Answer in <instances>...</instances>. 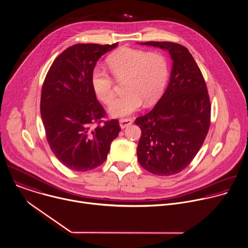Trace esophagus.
I'll list each match as a JSON object with an SVG mask.
<instances>
[{
	"label": "esophagus",
	"mask_w": 248,
	"mask_h": 248,
	"mask_svg": "<svg viewBox=\"0 0 248 248\" xmlns=\"http://www.w3.org/2000/svg\"><path fill=\"white\" fill-rule=\"evenodd\" d=\"M132 123H133V121H132L131 119H128V118H126V119H121V120H120V126H121L122 128H125V127H127L128 125H130Z\"/></svg>",
	"instance_id": "obj_1"
}]
</instances>
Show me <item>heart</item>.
<instances>
[{
	"label": "heart",
	"mask_w": 248,
	"mask_h": 248,
	"mask_svg": "<svg viewBox=\"0 0 248 248\" xmlns=\"http://www.w3.org/2000/svg\"><path fill=\"white\" fill-rule=\"evenodd\" d=\"M113 76L124 81L123 96L117 98L109 108L113 117L128 116L142 106L155 102L164 89L168 67L163 55L141 49L122 47L107 59ZM92 88L96 97L109 105L114 96L115 81L106 70L95 67L91 75Z\"/></svg>",
	"instance_id": "b5f03b06"
}]
</instances>
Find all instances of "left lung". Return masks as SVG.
Instances as JSON below:
<instances>
[{
	"label": "left lung",
	"instance_id": "1",
	"mask_svg": "<svg viewBox=\"0 0 248 248\" xmlns=\"http://www.w3.org/2000/svg\"><path fill=\"white\" fill-rule=\"evenodd\" d=\"M141 44L168 50L173 67L161 98L149 113L135 120L141 128L138 161L154 175H175L189 165L206 139L211 125L210 95L186 47L169 41Z\"/></svg>",
	"mask_w": 248,
	"mask_h": 248
}]
</instances>
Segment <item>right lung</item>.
I'll list each match as a JSON object with an SVG mask.
<instances>
[{
    "label": "right lung",
    "instance_id": "add662e5",
    "mask_svg": "<svg viewBox=\"0 0 248 248\" xmlns=\"http://www.w3.org/2000/svg\"><path fill=\"white\" fill-rule=\"evenodd\" d=\"M117 46L74 44L55 59L44 79L40 114L46 139L70 170L86 172L101 165L121 131L118 120H102L106 112L91 84L98 59Z\"/></svg>",
    "mask_w": 248,
    "mask_h": 248
}]
</instances>
